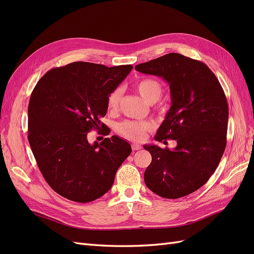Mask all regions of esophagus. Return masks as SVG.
<instances>
[{
    "instance_id": "1",
    "label": "esophagus",
    "mask_w": 254,
    "mask_h": 254,
    "mask_svg": "<svg viewBox=\"0 0 254 254\" xmlns=\"http://www.w3.org/2000/svg\"><path fill=\"white\" fill-rule=\"evenodd\" d=\"M142 148V146L140 144H132V150H139Z\"/></svg>"
}]
</instances>
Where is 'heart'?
<instances>
[{
    "label": "heart",
    "instance_id": "heart-1",
    "mask_svg": "<svg viewBox=\"0 0 254 254\" xmlns=\"http://www.w3.org/2000/svg\"><path fill=\"white\" fill-rule=\"evenodd\" d=\"M135 90L148 104L157 103L163 93L162 84L152 78H145L137 82ZM122 94V89L117 88L108 95L107 108L110 112H117L119 110ZM150 129L151 124L145 121H124L118 126L119 133L131 141L143 140Z\"/></svg>",
    "mask_w": 254,
    "mask_h": 254
}]
</instances>
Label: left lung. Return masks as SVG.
<instances>
[{
	"label": "left lung",
	"mask_w": 254,
	"mask_h": 254,
	"mask_svg": "<svg viewBox=\"0 0 254 254\" xmlns=\"http://www.w3.org/2000/svg\"><path fill=\"white\" fill-rule=\"evenodd\" d=\"M143 74L162 77L170 86L172 106L155 140H176L174 149L144 145L151 155L144 181L168 199L184 197L210 179L224 155L229 108L225 92L201 61L170 53L135 65Z\"/></svg>",
	"instance_id": "8db88e82"
}]
</instances>
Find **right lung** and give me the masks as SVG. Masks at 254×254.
<instances>
[{
  "instance_id": "add662e5",
  "label": "right lung",
  "mask_w": 254,
  "mask_h": 254,
  "mask_svg": "<svg viewBox=\"0 0 254 254\" xmlns=\"http://www.w3.org/2000/svg\"><path fill=\"white\" fill-rule=\"evenodd\" d=\"M132 67L77 61L49 71L32 92L30 148L45 181L68 200L84 203L105 195L131 153L130 144L117 135L93 144L87 135L91 129L108 132L101 122L107 98Z\"/></svg>"
}]
</instances>
